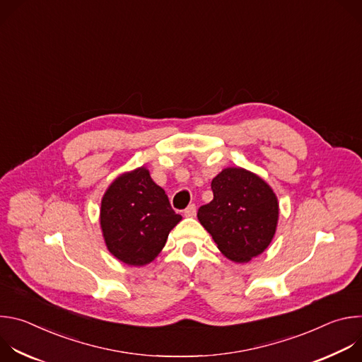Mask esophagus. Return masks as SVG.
<instances>
[{
	"label": "esophagus",
	"mask_w": 362,
	"mask_h": 362,
	"mask_svg": "<svg viewBox=\"0 0 362 362\" xmlns=\"http://www.w3.org/2000/svg\"><path fill=\"white\" fill-rule=\"evenodd\" d=\"M185 216L186 218H194L196 216V206L194 204L187 206V208L185 209Z\"/></svg>",
	"instance_id": "34e87169"
}]
</instances>
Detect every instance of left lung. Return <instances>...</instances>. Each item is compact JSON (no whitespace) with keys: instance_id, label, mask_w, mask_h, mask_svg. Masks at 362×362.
<instances>
[{"instance_id":"1","label":"left lung","mask_w":362,"mask_h":362,"mask_svg":"<svg viewBox=\"0 0 362 362\" xmlns=\"http://www.w3.org/2000/svg\"><path fill=\"white\" fill-rule=\"evenodd\" d=\"M214 200L199 208L197 219L228 259L249 262L272 242L279 204L271 186L242 168L223 169L212 180Z\"/></svg>"}]
</instances>
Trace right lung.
Here are the masks:
<instances>
[{"instance_id": "add662e5", "label": "right lung", "mask_w": 362, "mask_h": 362, "mask_svg": "<svg viewBox=\"0 0 362 362\" xmlns=\"http://www.w3.org/2000/svg\"><path fill=\"white\" fill-rule=\"evenodd\" d=\"M180 221L165 190L143 166L120 175L101 199L100 225L106 246L132 267L150 264Z\"/></svg>"}]
</instances>
